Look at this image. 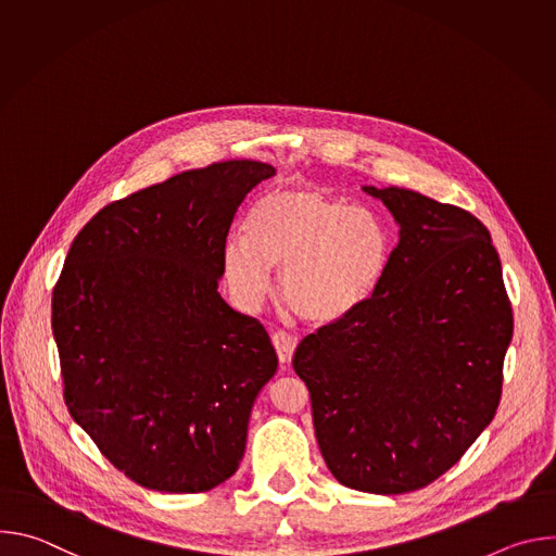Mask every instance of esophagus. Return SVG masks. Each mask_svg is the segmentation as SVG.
Here are the masks:
<instances>
[{
  "label": "esophagus",
  "instance_id": "1",
  "mask_svg": "<svg viewBox=\"0 0 556 556\" xmlns=\"http://www.w3.org/2000/svg\"><path fill=\"white\" fill-rule=\"evenodd\" d=\"M273 345L277 350V356L283 365H288L292 361V354H294V348H296V339L290 337L288 332H275L273 334Z\"/></svg>",
  "mask_w": 556,
  "mask_h": 556
}]
</instances>
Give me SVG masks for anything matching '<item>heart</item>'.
<instances>
[{
    "mask_svg": "<svg viewBox=\"0 0 556 556\" xmlns=\"http://www.w3.org/2000/svg\"><path fill=\"white\" fill-rule=\"evenodd\" d=\"M389 253L391 235L376 211L286 187L257 198L244 237H226L222 273L235 301L255 309L270 292V268H281V296L292 312L330 324L374 292Z\"/></svg>",
    "mask_w": 556,
    "mask_h": 556,
    "instance_id": "obj_1",
    "label": "heart"
}]
</instances>
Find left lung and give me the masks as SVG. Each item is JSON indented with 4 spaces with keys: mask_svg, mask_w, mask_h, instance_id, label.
Listing matches in <instances>:
<instances>
[{
    "mask_svg": "<svg viewBox=\"0 0 556 556\" xmlns=\"http://www.w3.org/2000/svg\"><path fill=\"white\" fill-rule=\"evenodd\" d=\"M363 191L401 226L399 247L371 296L307 334L292 367L334 478L399 495L438 480L495 418L513 307L478 217L409 189Z\"/></svg>",
    "mask_w": 556,
    "mask_h": 556,
    "instance_id": "1",
    "label": "left lung"
}]
</instances>
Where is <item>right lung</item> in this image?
Masks as SVG:
<instances>
[{
	"mask_svg": "<svg viewBox=\"0 0 556 556\" xmlns=\"http://www.w3.org/2000/svg\"><path fill=\"white\" fill-rule=\"evenodd\" d=\"M275 167L226 161L101 208L52 292L70 416L136 484L204 493L240 466L277 354L217 292L222 247Z\"/></svg>",
	"mask_w": 556,
	"mask_h": 556,
	"instance_id": "1",
	"label": "right lung"
}]
</instances>
